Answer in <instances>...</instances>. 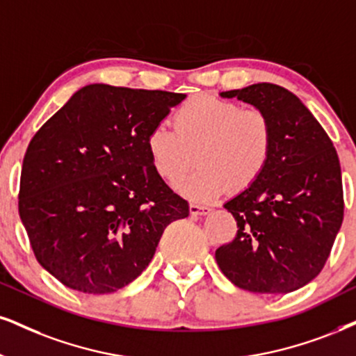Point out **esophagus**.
I'll list each match as a JSON object with an SVG mask.
<instances>
[{
    "label": "esophagus",
    "instance_id": "obj_1",
    "mask_svg": "<svg viewBox=\"0 0 356 356\" xmlns=\"http://www.w3.org/2000/svg\"><path fill=\"white\" fill-rule=\"evenodd\" d=\"M211 209L208 208V206H200V204H195L191 203L190 204V213L193 216H204V214H208Z\"/></svg>",
    "mask_w": 356,
    "mask_h": 356
}]
</instances>
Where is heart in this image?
I'll list each match as a JSON object with an SVG mask.
<instances>
[{
    "mask_svg": "<svg viewBox=\"0 0 356 356\" xmlns=\"http://www.w3.org/2000/svg\"><path fill=\"white\" fill-rule=\"evenodd\" d=\"M274 147L270 118L261 108L201 94L175 113V127L161 120L147 137L153 168L177 183L196 163L200 168L177 185L195 201H209L232 188L245 190L266 170Z\"/></svg>",
    "mask_w": 356,
    "mask_h": 356,
    "instance_id": "obj_1",
    "label": "heart"
}]
</instances>
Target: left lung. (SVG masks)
<instances>
[{
    "label": "left lung",
    "instance_id": "8db88e82",
    "mask_svg": "<svg viewBox=\"0 0 356 356\" xmlns=\"http://www.w3.org/2000/svg\"><path fill=\"white\" fill-rule=\"evenodd\" d=\"M270 118L274 147L266 170L225 208L238 234L216 249L222 274L244 291L289 293L317 277L343 221L337 150L297 95L262 82L221 92Z\"/></svg>",
    "mask_w": 356,
    "mask_h": 356
}]
</instances>
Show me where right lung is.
Here are the masks:
<instances>
[{
	"mask_svg": "<svg viewBox=\"0 0 356 356\" xmlns=\"http://www.w3.org/2000/svg\"><path fill=\"white\" fill-rule=\"evenodd\" d=\"M185 94L90 84L29 142L19 216L38 262L65 287L112 293L147 269L190 214L153 168L147 137Z\"/></svg>",
	"mask_w": 356,
	"mask_h": 356,
	"instance_id": "1",
	"label": "right lung"
}]
</instances>
